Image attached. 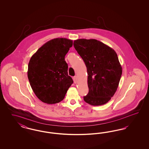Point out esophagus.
<instances>
[{
	"label": "esophagus",
	"instance_id": "esophagus-1",
	"mask_svg": "<svg viewBox=\"0 0 149 149\" xmlns=\"http://www.w3.org/2000/svg\"><path fill=\"white\" fill-rule=\"evenodd\" d=\"M72 79H73V80H74V83L76 84V83H77V81H78V78H77V76H75V77H73Z\"/></svg>",
	"mask_w": 149,
	"mask_h": 149
}]
</instances>
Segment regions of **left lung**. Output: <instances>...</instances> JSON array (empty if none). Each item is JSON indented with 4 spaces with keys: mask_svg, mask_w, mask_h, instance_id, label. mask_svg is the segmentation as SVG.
<instances>
[{
    "mask_svg": "<svg viewBox=\"0 0 149 149\" xmlns=\"http://www.w3.org/2000/svg\"><path fill=\"white\" fill-rule=\"evenodd\" d=\"M74 46L87 69L89 92L84 101L92 106L106 104L116 92L122 75L116 52L95 39H78Z\"/></svg>",
    "mask_w": 149,
    "mask_h": 149,
    "instance_id": "left-lung-1",
    "label": "left lung"
}]
</instances>
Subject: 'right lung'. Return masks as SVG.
<instances>
[{
  "instance_id": "add662e5",
  "label": "right lung",
  "mask_w": 149,
  "mask_h": 149,
  "mask_svg": "<svg viewBox=\"0 0 149 149\" xmlns=\"http://www.w3.org/2000/svg\"><path fill=\"white\" fill-rule=\"evenodd\" d=\"M72 46L71 40L54 38L45 43L31 57L27 71L29 81L37 97L43 103H59L73 83L65 61Z\"/></svg>"
}]
</instances>
